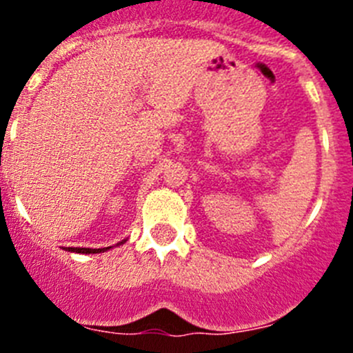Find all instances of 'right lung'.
<instances>
[{
	"instance_id": "1",
	"label": "right lung",
	"mask_w": 353,
	"mask_h": 353,
	"mask_svg": "<svg viewBox=\"0 0 353 353\" xmlns=\"http://www.w3.org/2000/svg\"><path fill=\"white\" fill-rule=\"evenodd\" d=\"M123 242H125V240H121V242H118L117 245H121L123 244ZM111 248H113V245H111ZM111 248H101V249H90V248H67L65 249V251H70V252H81V254H97V252H105V251H109V249Z\"/></svg>"
}]
</instances>
